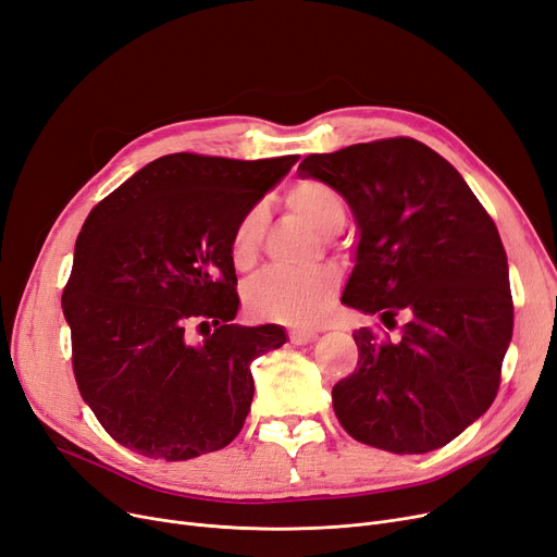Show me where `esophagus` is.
I'll use <instances>...</instances> for the list:
<instances>
[{"mask_svg": "<svg viewBox=\"0 0 557 557\" xmlns=\"http://www.w3.org/2000/svg\"><path fill=\"white\" fill-rule=\"evenodd\" d=\"M317 336H319V334L311 332V330H292V332H288V338H292V344H296V346L311 344Z\"/></svg>", "mask_w": 557, "mask_h": 557, "instance_id": "esophagus-1", "label": "esophagus"}]
</instances>
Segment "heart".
I'll return each instance as SVG.
<instances>
[{
    "mask_svg": "<svg viewBox=\"0 0 557 557\" xmlns=\"http://www.w3.org/2000/svg\"><path fill=\"white\" fill-rule=\"evenodd\" d=\"M286 207L323 236L334 234L346 221V207L338 193L323 182L302 180L286 193ZM265 227L263 207H252L240 215L232 234V259L236 265H248L261 244ZM336 296V275L332 271L288 273L265 271L250 282L246 305L250 313L265 321L288 325H311L325 317Z\"/></svg>",
    "mask_w": 557,
    "mask_h": 557,
    "instance_id": "heart-1",
    "label": "heart"
}]
</instances>
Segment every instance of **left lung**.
Wrapping results in <instances>:
<instances>
[{"instance_id": "left-lung-1", "label": "left lung", "mask_w": 557, "mask_h": 557, "mask_svg": "<svg viewBox=\"0 0 557 557\" xmlns=\"http://www.w3.org/2000/svg\"><path fill=\"white\" fill-rule=\"evenodd\" d=\"M302 180L342 196L359 230L342 302L403 313L400 338L359 327L352 375L332 405L352 440L398 455L442 448L487 412L512 342L507 257L490 213L455 168L414 138L309 154Z\"/></svg>"}]
</instances>
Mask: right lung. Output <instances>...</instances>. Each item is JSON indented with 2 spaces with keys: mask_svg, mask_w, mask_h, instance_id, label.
<instances>
[{
  "mask_svg": "<svg viewBox=\"0 0 557 557\" xmlns=\"http://www.w3.org/2000/svg\"><path fill=\"white\" fill-rule=\"evenodd\" d=\"M296 161L168 154L88 213L63 317L82 398L117 444L182 462L244 428L252 359L286 344V332L232 323V234Z\"/></svg>",
  "mask_w": 557,
  "mask_h": 557,
  "instance_id": "obj_1",
  "label": "right lung"
}]
</instances>
